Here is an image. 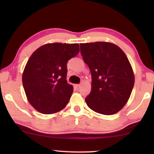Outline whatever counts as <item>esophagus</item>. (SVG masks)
I'll use <instances>...</instances> for the list:
<instances>
[{"label": "esophagus", "instance_id": "34e87169", "mask_svg": "<svg viewBox=\"0 0 154 154\" xmlns=\"http://www.w3.org/2000/svg\"><path fill=\"white\" fill-rule=\"evenodd\" d=\"M74 88H75V89L76 90H79V88H80V86H81V85H79V84H75L74 85Z\"/></svg>", "mask_w": 154, "mask_h": 154}]
</instances>
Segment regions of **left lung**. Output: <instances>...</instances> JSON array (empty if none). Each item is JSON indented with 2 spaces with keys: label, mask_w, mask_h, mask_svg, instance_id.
Returning <instances> with one entry per match:
<instances>
[{
  "label": "left lung",
  "mask_w": 154,
  "mask_h": 154,
  "mask_svg": "<svg viewBox=\"0 0 154 154\" xmlns=\"http://www.w3.org/2000/svg\"><path fill=\"white\" fill-rule=\"evenodd\" d=\"M80 45L92 75L91 92L85 98L87 105L101 114H115L128 102L134 84L127 56L119 46L109 42Z\"/></svg>",
  "instance_id": "obj_1"
}]
</instances>
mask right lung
I'll use <instances>...</instances> for the list:
<instances>
[{"instance_id": "add662e5", "label": "right lung", "mask_w": 154, "mask_h": 154, "mask_svg": "<svg viewBox=\"0 0 154 154\" xmlns=\"http://www.w3.org/2000/svg\"><path fill=\"white\" fill-rule=\"evenodd\" d=\"M80 51L78 43H53L33 52L22 74L27 100L43 114L57 113L68 104L73 88L67 83V62Z\"/></svg>"}]
</instances>
